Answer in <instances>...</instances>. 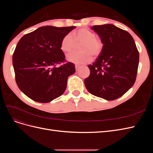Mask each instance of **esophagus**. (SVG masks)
Listing matches in <instances>:
<instances>
[{"label":"esophagus","instance_id":"1","mask_svg":"<svg viewBox=\"0 0 153 153\" xmlns=\"http://www.w3.org/2000/svg\"><path fill=\"white\" fill-rule=\"evenodd\" d=\"M80 68V66L79 65H75V69H76V71H78L79 68Z\"/></svg>","mask_w":153,"mask_h":153}]
</instances>
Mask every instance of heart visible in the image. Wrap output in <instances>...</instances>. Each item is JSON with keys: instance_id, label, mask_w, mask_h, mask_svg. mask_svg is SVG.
Returning a JSON list of instances; mask_svg holds the SVG:
<instances>
[{"instance_id": "heart-1", "label": "heart", "mask_w": 153, "mask_h": 153, "mask_svg": "<svg viewBox=\"0 0 153 153\" xmlns=\"http://www.w3.org/2000/svg\"><path fill=\"white\" fill-rule=\"evenodd\" d=\"M79 50L67 55L69 61L75 64H85L91 61L92 56L98 57L103 48L102 39L96 36L94 32L87 29H80L72 34H67L63 37L61 49L64 53L70 52L75 48L76 44L81 43Z\"/></svg>"}]
</instances>
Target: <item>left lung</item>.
Instances as JSON below:
<instances>
[{"mask_svg": "<svg viewBox=\"0 0 153 153\" xmlns=\"http://www.w3.org/2000/svg\"><path fill=\"white\" fill-rule=\"evenodd\" d=\"M100 36L103 48L96 61L88 66L90 75L85 79L92 95L112 101L124 95L136 80L139 52L133 37L112 24L91 28Z\"/></svg>", "mask_w": 153, "mask_h": 153, "instance_id": "left-lung-1", "label": "left lung"}]
</instances>
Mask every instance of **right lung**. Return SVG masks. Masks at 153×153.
Wrapping results in <instances>:
<instances>
[{
    "mask_svg": "<svg viewBox=\"0 0 153 153\" xmlns=\"http://www.w3.org/2000/svg\"><path fill=\"white\" fill-rule=\"evenodd\" d=\"M75 28L41 27L18 41L13 55L15 80L31 100L48 103L65 91L68 76L75 73V68L66 61L61 43L63 37Z\"/></svg>",
    "mask_w": 153,
    "mask_h": 153,
    "instance_id": "obj_1",
    "label": "right lung"
}]
</instances>
